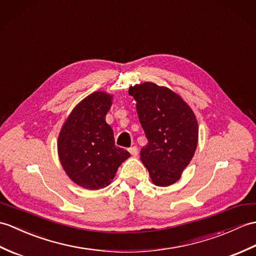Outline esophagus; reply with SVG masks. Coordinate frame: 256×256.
Wrapping results in <instances>:
<instances>
[{
    "mask_svg": "<svg viewBox=\"0 0 256 256\" xmlns=\"http://www.w3.org/2000/svg\"><path fill=\"white\" fill-rule=\"evenodd\" d=\"M128 152H130V155L135 157V156H138V148L136 147V146H133V147L130 148Z\"/></svg>",
    "mask_w": 256,
    "mask_h": 256,
    "instance_id": "1",
    "label": "esophagus"
}]
</instances>
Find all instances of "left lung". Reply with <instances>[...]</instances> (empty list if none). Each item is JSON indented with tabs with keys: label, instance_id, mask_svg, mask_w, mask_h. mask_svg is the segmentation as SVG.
Returning <instances> with one entry per match:
<instances>
[{
	"label": "left lung",
	"instance_id": "obj_1",
	"mask_svg": "<svg viewBox=\"0 0 256 256\" xmlns=\"http://www.w3.org/2000/svg\"><path fill=\"white\" fill-rule=\"evenodd\" d=\"M128 94L138 101L136 110L148 140L140 150L142 162L156 186H171L180 179L198 146L193 111L180 96L154 82L130 86Z\"/></svg>",
	"mask_w": 256,
	"mask_h": 256
}]
</instances>
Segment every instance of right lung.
<instances>
[{
    "label": "right lung",
    "instance_id": "obj_1",
    "mask_svg": "<svg viewBox=\"0 0 256 256\" xmlns=\"http://www.w3.org/2000/svg\"><path fill=\"white\" fill-rule=\"evenodd\" d=\"M112 96L89 94L75 106L58 140L60 162L73 182L87 190L108 186L130 152L114 144V130L106 122Z\"/></svg>",
    "mask_w": 256,
    "mask_h": 256
}]
</instances>
